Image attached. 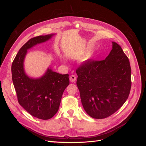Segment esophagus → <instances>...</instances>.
<instances>
[{
    "label": "esophagus",
    "mask_w": 146,
    "mask_h": 146,
    "mask_svg": "<svg viewBox=\"0 0 146 146\" xmlns=\"http://www.w3.org/2000/svg\"><path fill=\"white\" fill-rule=\"evenodd\" d=\"M69 80L71 82H74L76 80V77L74 76V75H71L69 77Z\"/></svg>",
    "instance_id": "1"
}]
</instances>
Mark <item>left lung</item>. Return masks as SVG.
Here are the masks:
<instances>
[{"instance_id": "8db88e82", "label": "left lung", "mask_w": 146, "mask_h": 146, "mask_svg": "<svg viewBox=\"0 0 146 146\" xmlns=\"http://www.w3.org/2000/svg\"><path fill=\"white\" fill-rule=\"evenodd\" d=\"M112 44V50L105 60H87L76 70L83 108L94 119L111 116L125 102L130 94V61L121 47L115 42Z\"/></svg>"}]
</instances>
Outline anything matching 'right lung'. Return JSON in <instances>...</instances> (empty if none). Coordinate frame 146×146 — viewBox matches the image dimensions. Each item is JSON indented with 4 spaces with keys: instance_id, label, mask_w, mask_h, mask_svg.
Masks as SVG:
<instances>
[{
    "instance_id": "1",
    "label": "right lung",
    "mask_w": 146,
    "mask_h": 146,
    "mask_svg": "<svg viewBox=\"0 0 146 146\" xmlns=\"http://www.w3.org/2000/svg\"><path fill=\"white\" fill-rule=\"evenodd\" d=\"M54 34L31 38L22 47L11 65L12 80L19 104L31 115L42 120L49 119L58 111L61 97L69 85V74H60L48 68L39 78L25 74L24 61L27 50L50 39Z\"/></svg>"
}]
</instances>
